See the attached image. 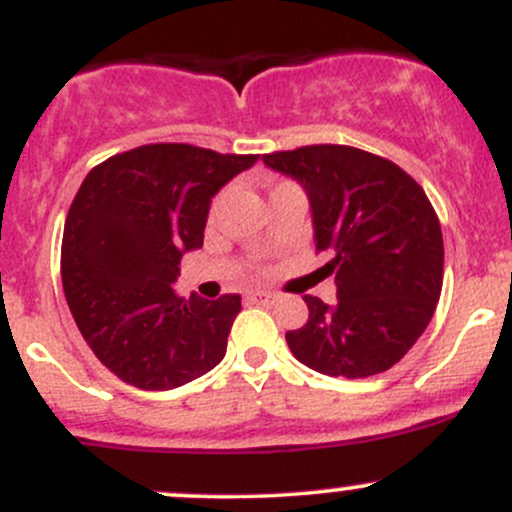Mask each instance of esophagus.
Masks as SVG:
<instances>
[{"label": "esophagus", "mask_w": 512, "mask_h": 512, "mask_svg": "<svg viewBox=\"0 0 512 512\" xmlns=\"http://www.w3.org/2000/svg\"><path fill=\"white\" fill-rule=\"evenodd\" d=\"M274 299H277V294H272V292H250L247 294V301H250V304H260V306H270V304H274Z\"/></svg>", "instance_id": "esophagus-1"}]
</instances>
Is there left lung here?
Instances as JSON below:
<instances>
[{"label": "left lung", "mask_w": 512, "mask_h": 512, "mask_svg": "<svg viewBox=\"0 0 512 512\" xmlns=\"http://www.w3.org/2000/svg\"><path fill=\"white\" fill-rule=\"evenodd\" d=\"M304 188L316 252L336 301L306 294L309 321L287 331L299 363L331 378H370L405 358L432 321L444 240L427 193L397 164L343 144L265 154Z\"/></svg>", "instance_id": "left-lung-1"}]
</instances>
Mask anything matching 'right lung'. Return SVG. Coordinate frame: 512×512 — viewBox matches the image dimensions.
I'll return each mask as SVG.
<instances>
[{"instance_id": "right-lung-1", "label": "right lung", "mask_w": 512, "mask_h": 512, "mask_svg": "<svg viewBox=\"0 0 512 512\" xmlns=\"http://www.w3.org/2000/svg\"><path fill=\"white\" fill-rule=\"evenodd\" d=\"M255 154L147 144L95 166L75 193L61 279L80 333L125 383L174 390L223 360L240 294L179 297L181 257L203 245L215 193Z\"/></svg>"}]
</instances>
